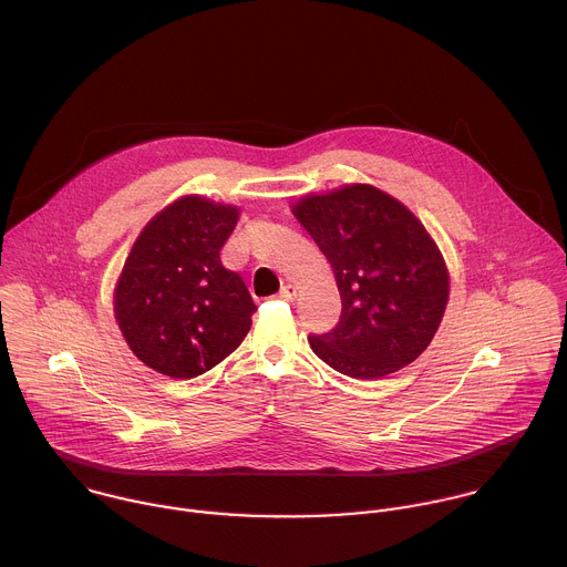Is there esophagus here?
Wrapping results in <instances>:
<instances>
[{
    "label": "esophagus",
    "instance_id": "1",
    "mask_svg": "<svg viewBox=\"0 0 567 567\" xmlns=\"http://www.w3.org/2000/svg\"><path fill=\"white\" fill-rule=\"evenodd\" d=\"M279 299H284V301H292L295 297H297V288L292 286V284H288V286H284L281 290H279V295H277Z\"/></svg>",
    "mask_w": 567,
    "mask_h": 567
}]
</instances>
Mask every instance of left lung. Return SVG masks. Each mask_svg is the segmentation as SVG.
Here are the masks:
<instances>
[{"instance_id":"left-lung-1","label":"left lung","mask_w":567,"mask_h":567,"mask_svg":"<svg viewBox=\"0 0 567 567\" xmlns=\"http://www.w3.org/2000/svg\"><path fill=\"white\" fill-rule=\"evenodd\" d=\"M295 217L328 257L343 312L312 352L350 378H382L413 363L435 337L449 270L422 221L372 185L306 195Z\"/></svg>"}]
</instances>
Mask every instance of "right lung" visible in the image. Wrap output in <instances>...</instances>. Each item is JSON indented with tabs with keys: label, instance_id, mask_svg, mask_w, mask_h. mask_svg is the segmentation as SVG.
<instances>
[{
	"label": "right lung",
	"instance_id": "1",
	"mask_svg": "<svg viewBox=\"0 0 567 567\" xmlns=\"http://www.w3.org/2000/svg\"><path fill=\"white\" fill-rule=\"evenodd\" d=\"M239 219L233 204L185 195L141 230L114 290L130 350L165 377L195 378L248 334L257 306L219 250Z\"/></svg>",
	"mask_w": 567,
	"mask_h": 567
}]
</instances>
